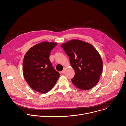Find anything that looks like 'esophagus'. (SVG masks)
I'll list each match as a JSON object with an SVG mask.
<instances>
[{
    "mask_svg": "<svg viewBox=\"0 0 126 126\" xmlns=\"http://www.w3.org/2000/svg\"><path fill=\"white\" fill-rule=\"evenodd\" d=\"M65 68H64V69L61 72V73L62 74H63V73L65 72Z\"/></svg>",
    "mask_w": 126,
    "mask_h": 126,
    "instance_id": "1",
    "label": "esophagus"
}]
</instances>
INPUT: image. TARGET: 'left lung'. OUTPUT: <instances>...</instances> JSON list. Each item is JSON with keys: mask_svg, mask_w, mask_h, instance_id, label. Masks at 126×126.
I'll list each match as a JSON object with an SVG mask.
<instances>
[{"mask_svg": "<svg viewBox=\"0 0 126 126\" xmlns=\"http://www.w3.org/2000/svg\"><path fill=\"white\" fill-rule=\"evenodd\" d=\"M69 57L75 71L72 82L78 89L87 90L98 83L103 70L101 56L95 47L87 42L74 39L61 45Z\"/></svg>", "mask_w": 126, "mask_h": 126, "instance_id": "obj_1", "label": "left lung"}]
</instances>
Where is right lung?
<instances>
[{
  "mask_svg": "<svg viewBox=\"0 0 126 126\" xmlns=\"http://www.w3.org/2000/svg\"><path fill=\"white\" fill-rule=\"evenodd\" d=\"M57 43L42 42L30 48L24 56L23 73L29 86L34 90L46 93L54 87L60 74L49 59L51 50Z\"/></svg>",
  "mask_w": 126,
  "mask_h": 126,
  "instance_id": "obj_1",
  "label": "right lung"
}]
</instances>
